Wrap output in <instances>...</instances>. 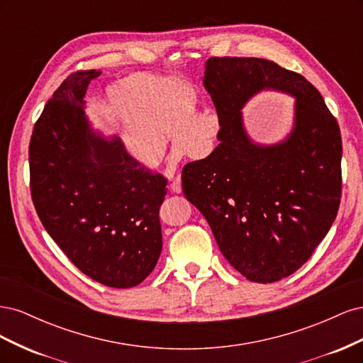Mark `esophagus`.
Wrapping results in <instances>:
<instances>
[{
  "label": "esophagus",
  "instance_id": "1",
  "mask_svg": "<svg viewBox=\"0 0 363 363\" xmlns=\"http://www.w3.org/2000/svg\"><path fill=\"white\" fill-rule=\"evenodd\" d=\"M169 188H171V191H172L174 194H180V192H182V177H180L179 174L175 175V177L171 179Z\"/></svg>",
  "mask_w": 363,
  "mask_h": 363
}]
</instances>
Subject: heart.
Returning a JSON list of instances; mask_svg holds the SVG:
<instances>
[{
    "mask_svg": "<svg viewBox=\"0 0 363 363\" xmlns=\"http://www.w3.org/2000/svg\"><path fill=\"white\" fill-rule=\"evenodd\" d=\"M195 87L174 77L136 72L106 91V104L127 155L144 164L159 163L167 134L175 156L201 159L221 128L215 107L195 111Z\"/></svg>",
    "mask_w": 363,
    "mask_h": 363,
    "instance_id": "heart-1",
    "label": "heart"
}]
</instances>
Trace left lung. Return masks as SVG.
Segmentation results:
<instances>
[{"label": "left lung", "mask_w": 363, "mask_h": 363, "mask_svg": "<svg viewBox=\"0 0 363 363\" xmlns=\"http://www.w3.org/2000/svg\"><path fill=\"white\" fill-rule=\"evenodd\" d=\"M100 74L72 72L43 107L28 147L30 188L40 223L74 265L125 289L160 257L167 179L131 159L119 138L92 128L84 95Z\"/></svg>", "instance_id": "left-lung-1"}]
</instances>
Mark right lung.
Returning <instances> with one entry per match:
<instances>
[{
  "mask_svg": "<svg viewBox=\"0 0 363 363\" xmlns=\"http://www.w3.org/2000/svg\"><path fill=\"white\" fill-rule=\"evenodd\" d=\"M203 84L221 116L219 144L184 164L183 194L207 219L230 265L250 281H279L311 259L336 218L339 125L312 83L267 59L211 57ZM265 89L296 98L294 128L274 146L255 145L240 112Z\"/></svg>",
  "mask_w": 363,
  "mask_h": 363,
  "instance_id": "add662e5",
  "label": "right lung"
}]
</instances>
